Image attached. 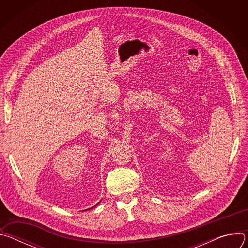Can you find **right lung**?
<instances>
[{"label": "right lung", "mask_w": 248, "mask_h": 248, "mask_svg": "<svg viewBox=\"0 0 248 248\" xmlns=\"http://www.w3.org/2000/svg\"><path fill=\"white\" fill-rule=\"evenodd\" d=\"M101 201H102V200H100V202H98V204H99V203H101ZM98 204H96V205H98ZM96 205H95V206H96ZM95 206H93V207H95ZM93 207H91V208H89V209H88V210H90V209H92V208H93Z\"/></svg>", "instance_id": "1"}]
</instances>
